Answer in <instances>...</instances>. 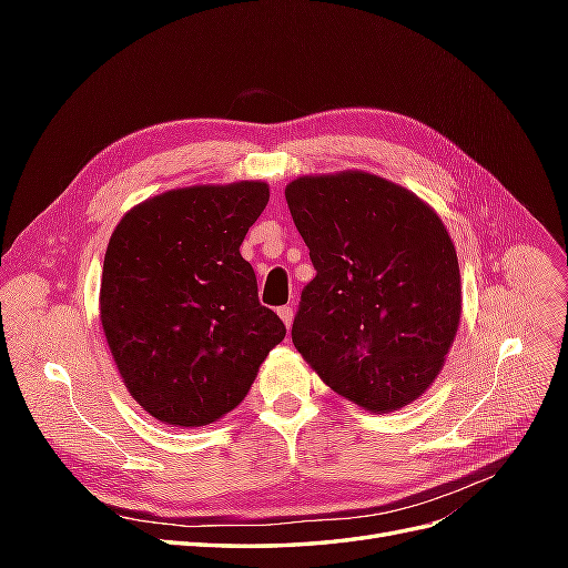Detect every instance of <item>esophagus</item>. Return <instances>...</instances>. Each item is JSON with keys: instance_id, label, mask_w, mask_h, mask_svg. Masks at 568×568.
Listing matches in <instances>:
<instances>
[{"instance_id": "obj_1", "label": "esophagus", "mask_w": 568, "mask_h": 568, "mask_svg": "<svg viewBox=\"0 0 568 568\" xmlns=\"http://www.w3.org/2000/svg\"><path fill=\"white\" fill-rule=\"evenodd\" d=\"M277 315H280V317H282V322L286 324V329H288L291 324H294V307H291V305H284V307H280Z\"/></svg>"}]
</instances>
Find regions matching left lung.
<instances>
[{
	"mask_svg": "<svg viewBox=\"0 0 568 568\" xmlns=\"http://www.w3.org/2000/svg\"><path fill=\"white\" fill-rule=\"evenodd\" d=\"M317 270L291 338L320 379L357 407L422 398L462 317L453 239L409 189L365 170L303 175L284 189Z\"/></svg>",
	"mask_w": 568,
	"mask_h": 568,
	"instance_id": "obj_1",
	"label": "left lung"
}]
</instances>
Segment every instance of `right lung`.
<instances>
[{"mask_svg": "<svg viewBox=\"0 0 568 568\" xmlns=\"http://www.w3.org/2000/svg\"><path fill=\"white\" fill-rule=\"evenodd\" d=\"M267 201L261 180L194 184L136 203L115 225L99 317L125 388L153 419L192 428L225 417L284 341L239 253Z\"/></svg>", "mask_w": 568, "mask_h": 568, "instance_id": "obj_1", "label": "right lung"}]
</instances>
